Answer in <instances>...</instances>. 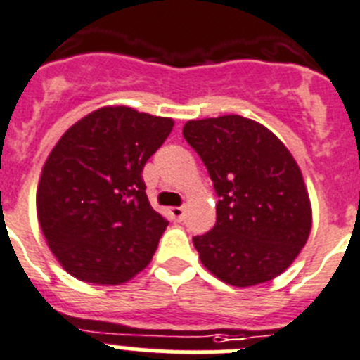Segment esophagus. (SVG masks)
Segmentation results:
<instances>
[{
	"label": "esophagus",
	"mask_w": 360,
	"mask_h": 360,
	"mask_svg": "<svg viewBox=\"0 0 360 360\" xmlns=\"http://www.w3.org/2000/svg\"><path fill=\"white\" fill-rule=\"evenodd\" d=\"M168 213H170V217H172L176 222H181V220L184 219V208H183V206H174V208L168 210Z\"/></svg>",
	"instance_id": "obj_1"
}]
</instances>
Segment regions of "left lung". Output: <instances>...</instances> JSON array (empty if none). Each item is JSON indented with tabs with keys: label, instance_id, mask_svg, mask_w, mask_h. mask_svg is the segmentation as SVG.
<instances>
[{
	"label": "left lung",
	"instance_id": "1",
	"mask_svg": "<svg viewBox=\"0 0 360 360\" xmlns=\"http://www.w3.org/2000/svg\"><path fill=\"white\" fill-rule=\"evenodd\" d=\"M183 136L219 195L213 229L193 236L202 265L233 287L276 278L296 260L312 228L309 192L289 148L238 115L190 120Z\"/></svg>",
	"mask_w": 360,
	"mask_h": 360
}]
</instances>
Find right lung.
Returning a JSON list of instances; mask_svg holds the SVG:
<instances>
[{
  "instance_id": "1",
  "label": "right lung",
  "mask_w": 360,
  "mask_h": 360,
  "mask_svg": "<svg viewBox=\"0 0 360 360\" xmlns=\"http://www.w3.org/2000/svg\"><path fill=\"white\" fill-rule=\"evenodd\" d=\"M174 120L127 105L96 109L50 152L37 186V219L64 271L95 285H122L143 271L167 229L141 172Z\"/></svg>"
}]
</instances>
